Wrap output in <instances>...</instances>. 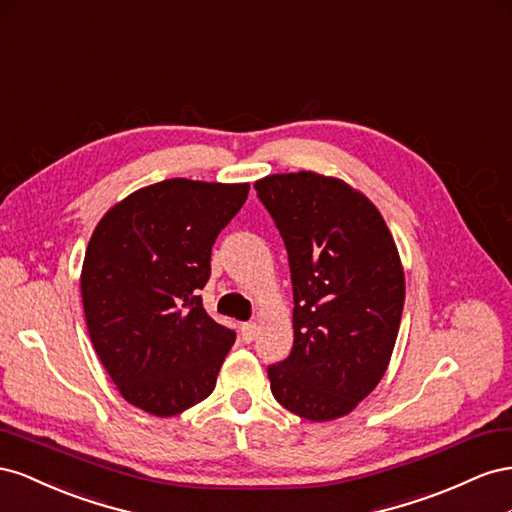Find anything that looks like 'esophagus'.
I'll return each instance as SVG.
<instances>
[{
    "instance_id": "obj_1",
    "label": "esophagus",
    "mask_w": 512,
    "mask_h": 512,
    "mask_svg": "<svg viewBox=\"0 0 512 512\" xmlns=\"http://www.w3.org/2000/svg\"><path fill=\"white\" fill-rule=\"evenodd\" d=\"M240 334H242L244 343H251L255 339V334H257V326L255 324H242Z\"/></svg>"
}]
</instances>
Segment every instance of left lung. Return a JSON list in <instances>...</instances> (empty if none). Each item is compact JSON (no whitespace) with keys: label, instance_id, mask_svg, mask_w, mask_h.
Listing matches in <instances>:
<instances>
[{"label":"left lung","instance_id":"left-lung-1","mask_svg":"<svg viewBox=\"0 0 512 512\" xmlns=\"http://www.w3.org/2000/svg\"><path fill=\"white\" fill-rule=\"evenodd\" d=\"M281 231L294 287V347L268 377L285 410L313 422L347 416L384 377L397 343L405 276L373 203L315 171L255 182Z\"/></svg>","mask_w":512,"mask_h":512}]
</instances>
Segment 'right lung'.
<instances>
[{
	"instance_id": "1",
	"label": "right lung",
	"mask_w": 512,
	"mask_h": 512,
	"mask_svg": "<svg viewBox=\"0 0 512 512\" xmlns=\"http://www.w3.org/2000/svg\"><path fill=\"white\" fill-rule=\"evenodd\" d=\"M248 184L173 178L128 195L87 244L81 298L96 354L122 397L169 418L210 397L236 332L216 324L199 289L212 244Z\"/></svg>"
}]
</instances>
